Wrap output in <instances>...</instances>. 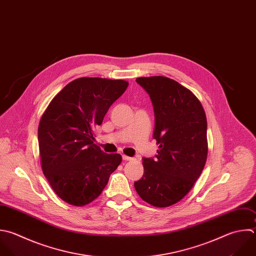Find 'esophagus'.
Returning <instances> with one entry per match:
<instances>
[{
  "label": "esophagus",
  "mask_w": 256,
  "mask_h": 256,
  "mask_svg": "<svg viewBox=\"0 0 256 256\" xmlns=\"http://www.w3.org/2000/svg\"><path fill=\"white\" fill-rule=\"evenodd\" d=\"M122 158H123V160H125V161H132V160H134V158L129 157V156H127V155H122Z\"/></svg>",
  "instance_id": "34e87169"
}]
</instances>
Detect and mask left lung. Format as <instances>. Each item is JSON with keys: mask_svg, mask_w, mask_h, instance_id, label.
<instances>
[{"mask_svg": "<svg viewBox=\"0 0 256 256\" xmlns=\"http://www.w3.org/2000/svg\"><path fill=\"white\" fill-rule=\"evenodd\" d=\"M155 114V158H143L144 174L134 183L139 196L155 207L180 201L199 178L207 159V120L197 97L163 76L140 77Z\"/></svg>", "mask_w": 256, "mask_h": 256, "instance_id": "left-lung-1", "label": "left lung"}]
</instances>
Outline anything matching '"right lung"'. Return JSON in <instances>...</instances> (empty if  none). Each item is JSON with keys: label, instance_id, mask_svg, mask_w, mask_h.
Listing matches in <instances>:
<instances>
[{"label": "right lung", "instance_id": "obj_1", "mask_svg": "<svg viewBox=\"0 0 256 256\" xmlns=\"http://www.w3.org/2000/svg\"><path fill=\"white\" fill-rule=\"evenodd\" d=\"M128 82L83 77L66 85L41 117L38 140L41 166L55 193L65 202L84 206L95 200L122 161L94 143V129Z\"/></svg>", "mask_w": 256, "mask_h": 256}]
</instances>
